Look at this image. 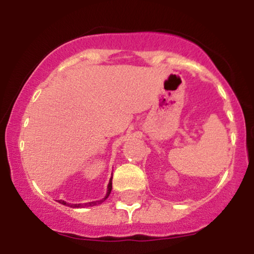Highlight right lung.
<instances>
[{"label":"right lung","instance_id":"add662e5","mask_svg":"<svg viewBox=\"0 0 254 254\" xmlns=\"http://www.w3.org/2000/svg\"><path fill=\"white\" fill-rule=\"evenodd\" d=\"M111 190H112V177H111V179H110V182H109V185H107L106 196H105V197L103 198V199L97 200V202H89V203H84V204H70V203L64 202V200H58V202H60L61 204H63V205L70 206V208H84V206H93V205H97V204H101V203H103L104 200L106 199V198L110 196Z\"/></svg>","mask_w":254,"mask_h":254}]
</instances>
